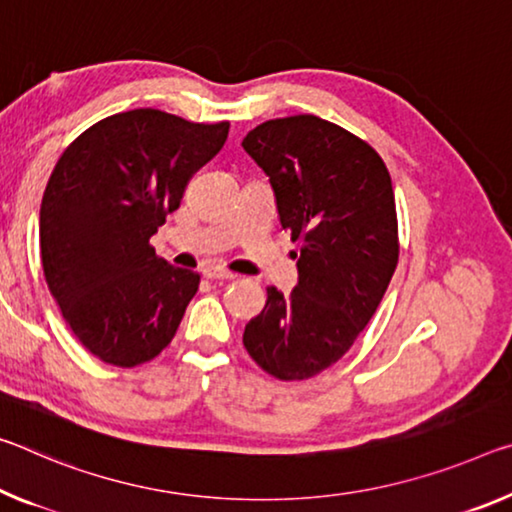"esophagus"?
Segmentation results:
<instances>
[{
    "mask_svg": "<svg viewBox=\"0 0 512 512\" xmlns=\"http://www.w3.org/2000/svg\"><path fill=\"white\" fill-rule=\"evenodd\" d=\"M202 275H205L207 280H234L237 278V273L227 271V269H223V266H216V264L205 266V269H202Z\"/></svg>",
    "mask_w": 512,
    "mask_h": 512,
    "instance_id": "obj_1",
    "label": "esophagus"
}]
</instances>
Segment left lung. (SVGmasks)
<instances>
[{
    "label": "left lung",
    "mask_w": 512,
    "mask_h": 512,
    "mask_svg": "<svg viewBox=\"0 0 512 512\" xmlns=\"http://www.w3.org/2000/svg\"><path fill=\"white\" fill-rule=\"evenodd\" d=\"M269 175L282 230L296 243L298 285L266 289L243 346L278 380H307L353 346L399 262L394 189L367 141L319 116L275 118L243 139Z\"/></svg>",
    "instance_id": "8db88e82"
}]
</instances>
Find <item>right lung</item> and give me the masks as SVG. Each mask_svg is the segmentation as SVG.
<instances>
[{
	"label": "right lung",
	"mask_w": 512,
	"mask_h": 512,
	"mask_svg": "<svg viewBox=\"0 0 512 512\" xmlns=\"http://www.w3.org/2000/svg\"><path fill=\"white\" fill-rule=\"evenodd\" d=\"M227 132L230 123L134 109L88 127L56 161L40 205V262L63 319L102 362L129 369L173 342L200 275L170 266L150 237Z\"/></svg>",
	"instance_id": "add662e5"
}]
</instances>
